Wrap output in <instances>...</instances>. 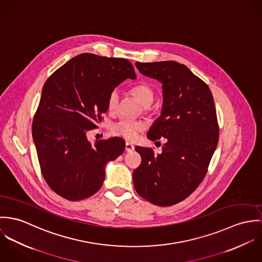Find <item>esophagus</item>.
Masks as SVG:
<instances>
[{
	"instance_id": "obj_1",
	"label": "esophagus",
	"mask_w": 262,
	"mask_h": 262,
	"mask_svg": "<svg viewBox=\"0 0 262 262\" xmlns=\"http://www.w3.org/2000/svg\"><path fill=\"white\" fill-rule=\"evenodd\" d=\"M135 149V146L130 143H125V151H133Z\"/></svg>"
}]
</instances>
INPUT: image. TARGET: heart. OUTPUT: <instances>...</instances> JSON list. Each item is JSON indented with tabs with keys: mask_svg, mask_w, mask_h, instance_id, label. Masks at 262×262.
I'll return each mask as SVG.
<instances>
[{
	"mask_svg": "<svg viewBox=\"0 0 262 262\" xmlns=\"http://www.w3.org/2000/svg\"><path fill=\"white\" fill-rule=\"evenodd\" d=\"M133 95L141 102V104L144 106L145 112L149 110V105L152 103L155 98V91L150 85L146 83H141L132 88ZM118 99H119V93L117 89H114L111 91L107 97V111L112 114H115L117 112V105H118ZM146 125L145 122L142 120H134L129 118H121L116 121L112 125V133L117 136L124 138L126 140L133 141L138 138L139 134L143 130H145Z\"/></svg>",
	"mask_w": 262,
	"mask_h": 262,
	"instance_id": "1",
	"label": "heart"
}]
</instances>
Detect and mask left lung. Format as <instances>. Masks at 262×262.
Listing matches in <instances>:
<instances>
[{
	"label": "left lung",
	"instance_id": "left-lung-1",
	"mask_svg": "<svg viewBox=\"0 0 262 262\" xmlns=\"http://www.w3.org/2000/svg\"><path fill=\"white\" fill-rule=\"evenodd\" d=\"M139 71L163 84V108L146 137L167 140L162 152L136 146L142 163L134 171L138 194L158 206H172L190 196L207 174L219 141V125L209 86L176 61L136 62ZM158 143V142H157Z\"/></svg>",
	"mask_w": 262,
	"mask_h": 262
}]
</instances>
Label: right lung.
I'll return each mask as SVG.
<instances>
[{
    "label": "right lung",
    "instance_id": "add662e5",
    "mask_svg": "<svg viewBox=\"0 0 262 262\" xmlns=\"http://www.w3.org/2000/svg\"><path fill=\"white\" fill-rule=\"evenodd\" d=\"M136 77L127 59L82 53L46 80L32 135L42 174L62 198L79 201L95 194L102 186L106 163L123 152L121 138L91 144L86 135L107 112L111 91Z\"/></svg>",
    "mask_w": 262,
    "mask_h": 262
}]
</instances>
